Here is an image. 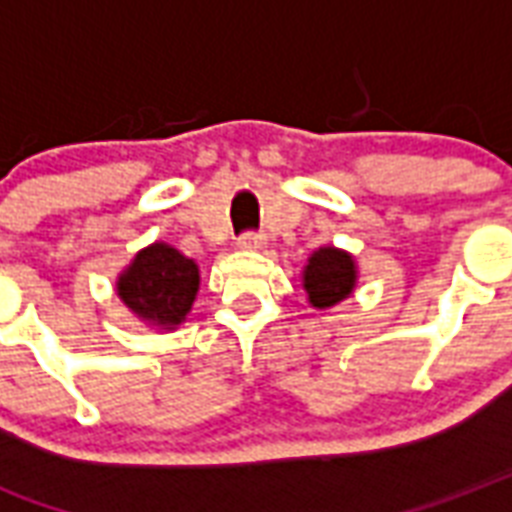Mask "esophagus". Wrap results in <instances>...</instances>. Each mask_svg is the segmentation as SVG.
Masks as SVG:
<instances>
[{
	"label": "esophagus",
	"mask_w": 512,
	"mask_h": 512,
	"mask_svg": "<svg viewBox=\"0 0 512 512\" xmlns=\"http://www.w3.org/2000/svg\"><path fill=\"white\" fill-rule=\"evenodd\" d=\"M238 246L246 249V252H257V249H263V246H266V236H263V233H244L241 241H238Z\"/></svg>",
	"instance_id": "34e87169"
}]
</instances>
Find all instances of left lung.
I'll use <instances>...</instances> for the list:
<instances>
[{"mask_svg": "<svg viewBox=\"0 0 512 512\" xmlns=\"http://www.w3.org/2000/svg\"><path fill=\"white\" fill-rule=\"evenodd\" d=\"M301 285L306 290L309 306L314 309H331L350 298L358 285V263L350 252L339 246H320L314 249L301 271Z\"/></svg>", "mask_w": 512, "mask_h": 512, "instance_id": "obj_1", "label": "left lung"}]
</instances>
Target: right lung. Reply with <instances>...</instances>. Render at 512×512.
<instances>
[{"instance_id":"right-lung-1","label":"right lung","mask_w":512,"mask_h":512,"mask_svg":"<svg viewBox=\"0 0 512 512\" xmlns=\"http://www.w3.org/2000/svg\"><path fill=\"white\" fill-rule=\"evenodd\" d=\"M200 290V268L165 241L143 246L116 276V295L140 323L173 331L179 328Z\"/></svg>"}]
</instances>
